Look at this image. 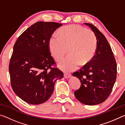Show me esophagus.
Instances as JSON below:
<instances>
[{"mask_svg":"<svg viewBox=\"0 0 125 125\" xmlns=\"http://www.w3.org/2000/svg\"><path fill=\"white\" fill-rule=\"evenodd\" d=\"M70 77H71V73H64V77L65 78H68Z\"/></svg>","mask_w":125,"mask_h":125,"instance_id":"obj_1","label":"esophagus"}]
</instances>
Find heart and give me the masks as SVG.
I'll return each instance as SVG.
<instances>
[{
  "mask_svg": "<svg viewBox=\"0 0 125 125\" xmlns=\"http://www.w3.org/2000/svg\"><path fill=\"white\" fill-rule=\"evenodd\" d=\"M58 35L52 36L48 45L51 53L57 61L64 56L68 48L69 54L58 64L63 71H74L80 64H88L94 58L98 41L92 31L78 25H71L61 28Z\"/></svg>",
  "mask_w": 125,
  "mask_h": 125,
  "instance_id": "1",
  "label": "heart"
}]
</instances>
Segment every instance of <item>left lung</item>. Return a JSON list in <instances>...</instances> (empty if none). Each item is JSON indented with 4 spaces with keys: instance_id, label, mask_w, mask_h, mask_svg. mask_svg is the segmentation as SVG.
I'll use <instances>...</instances> for the list:
<instances>
[{
    "instance_id": "obj_1",
    "label": "left lung",
    "mask_w": 125,
    "mask_h": 125,
    "mask_svg": "<svg viewBox=\"0 0 125 125\" xmlns=\"http://www.w3.org/2000/svg\"><path fill=\"white\" fill-rule=\"evenodd\" d=\"M95 35L98 48L94 58L88 64L73 73L82 84L74 92L78 101L87 105H95L109 96L115 83L117 64L107 40L93 24L85 23Z\"/></svg>"
}]
</instances>
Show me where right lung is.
<instances>
[{
	"mask_svg": "<svg viewBox=\"0 0 125 125\" xmlns=\"http://www.w3.org/2000/svg\"><path fill=\"white\" fill-rule=\"evenodd\" d=\"M62 24L39 21L26 29L14 44L9 71L12 90L27 103L38 105L52 95L55 82L63 77L56 67L49 40Z\"/></svg>",
	"mask_w": 125,
	"mask_h": 125,
	"instance_id": "obj_1",
	"label": "right lung"
}]
</instances>
